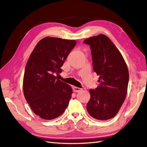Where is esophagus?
<instances>
[{"mask_svg":"<svg viewBox=\"0 0 147 147\" xmlns=\"http://www.w3.org/2000/svg\"><path fill=\"white\" fill-rule=\"evenodd\" d=\"M73 91H74V92H80V91H81V90H82L81 88H78V87H73Z\"/></svg>","mask_w":147,"mask_h":147,"instance_id":"1","label":"esophagus"}]
</instances>
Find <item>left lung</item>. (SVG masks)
I'll return each mask as SVG.
<instances>
[{
    "label": "left lung",
    "mask_w": 147,
    "mask_h": 147,
    "mask_svg": "<svg viewBox=\"0 0 147 147\" xmlns=\"http://www.w3.org/2000/svg\"><path fill=\"white\" fill-rule=\"evenodd\" d=\"M83 42L91 48L93 69L99 76L97 88L89 90L87 111L96 119L109 120L117 114L125 99L129 70L120 52L107 36L100 34Z\"/></svg>",
    "instance_id": "obj_1"
}]
</instances>
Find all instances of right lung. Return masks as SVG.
<instances>
[{
    "label": "right lung",
    "mask_w": 147,
    "mask_h": 147,
    "mask_svg": "<svg viewBox=\"0 0 147 147\" xmlns=\"http://www.w3.org/2000/svg\"><path fill=\"white\" fill-rule=\"evenodd\" d=\"M76 41L45 37L37 43L28 59L23 81L25 98L33 112L45 120L65 112L72 88L58 79L61 67Z\"/></svg>",
    "instance_id": "right-lung-1"
}]
</instances>
